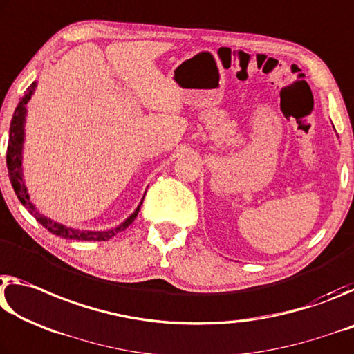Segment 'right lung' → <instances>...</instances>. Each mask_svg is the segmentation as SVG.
Instances as JSON below:
<instances>
[{"label": "right lung", "mask_w": 354, "mask_h": 354, "mask_svg": "<svg viewBox=\"0 0 354 354\" xmlns=\"http://www.w3.org/2000/svg\"><path fill=\"white\" fill-rule=\"evenodd\" d=\"M37 88V81L25 91L21 100L17 105L12 120H10V129H9V142H8V155H6V161H8V169H9V178L10 183H12V188L15 191L17 198L26 207V210L31 213V215L37 219L39 224H42L44 227L51 232V234L56 236H61V239L66 240H80V241H106L113 239L114 235H118L119 232L125 230L129 225L135 221L138 216L139 208L142 205V199L136 207V210L131 213V215L125 219V221L115 225L113 229L108 230H81L75 227H68V225H64L53 219L42 215L37 210V207L32 204L30 193H28L25 178H23V142H25V122H26V113H28V103H30L34 91Z\"/></svg>", "instance_id": "1"}]
</instances>
